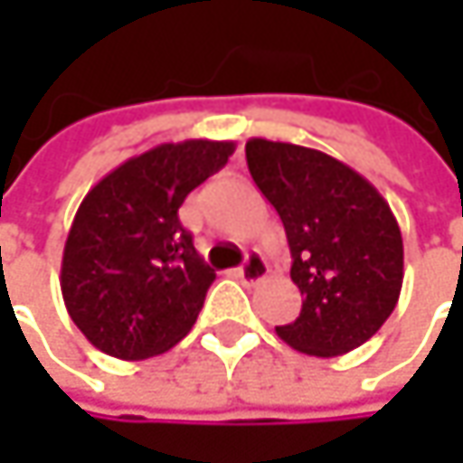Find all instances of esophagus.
Instances as JSON below:
<instances>
[{"label":"esophagus","mask_w":463,"mask_h":463,"mask_svg":"<svg viewBox=\"0 0 463 463\" xmlns=\"http://www.w3.org/2000/svg\"><path fill=\"white\" fill-rule=\"evenodd\" d=\"M235 276H238L243 284H257V281H262V279L268 276V262H265L260 254H249V257L243 260V265L235 270Z\"/></svg>","instance_id":"esophagus-1"}]
</instances>
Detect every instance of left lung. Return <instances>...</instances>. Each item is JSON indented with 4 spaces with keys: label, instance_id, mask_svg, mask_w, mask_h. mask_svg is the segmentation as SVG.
Here are the masks:
<instances>
[{
    "label": "left lung",
    "instance_id": "left-lung-1",
    "mask_svg": "<svg viewBox=\"0 0 463 463\" xmlns=\"http://www.w3.org/2000/svg\"><path fill=\"white\" fill-rule=\"evenodd\" d=\"M254 184L279 212L303 311L276 326L308 356H340L392 317L405 276V249L386 198L337 157L287 141L249 139Z\"/></svg>",
    "mask_w": 463,
    "mask_h": 463
}]
</instances>
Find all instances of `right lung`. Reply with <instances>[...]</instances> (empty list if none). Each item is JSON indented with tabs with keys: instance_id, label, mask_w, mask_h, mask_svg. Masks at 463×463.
Returning <instances> with one entry per match:
<instances>
[{
	"instance_id": "obj_1",
	"label": "right lung",
	"mask_w": 463,
	"mask_h": 463,
	"mask_svg": "<svg viewBox=\"0 0 463 463\" xmlns=\"http://www.w3.org/2000/svg\"><path fill=\"white\" fill-rule=\"evenodd\" d=\"M232 152L235 141L157 144L88 190L66 235L61 295L99 351L137 362L193 329L217 273L182 228L179 206Z\"/></svg>"
}]
</instances>
